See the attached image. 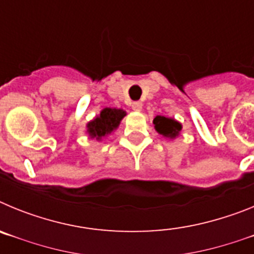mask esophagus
<instances>
[{"instance_id": "esophagus-1", "label": "esophagus", "mask_w": 254, "mask_h": 254, "mask_svg": "<svg viewBox=\"0 0 254 254\" xmlns=\"http://www.w3.org/2000/svg\"><path fill=\"white\" fill-rule=\"evenodd\" d=\"M132 109L136 112H140L141 109H142V103L141 102H134L132 103Z\"/></svg>"}]
</instances>
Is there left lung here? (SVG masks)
Masks as SVG:
<instances>
[{
  "instance_id": "1",
  "label": "left lung",
  "mask_w": 254,
  "mask_h": 254,
  "mask_svg": "<svg viewBox=\"0 0 254 254\" xmlns=\"http://www.w3.org/2000/svg\"><path fill=\"white\" fill-rule=\"evenodd\" d=\"M155 129L160 134H163L164 137L174 138L179 134L182 129V125L177 121L172 120V118H167L163 116H156L154 118Z\"/></svg>"
}]
</instances>
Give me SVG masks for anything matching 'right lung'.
Here are the masks:
<instances>
[{"instance_id": "add662e5", "label": "right lung", "mask_w": 254, "mask_h": 254, "mask_svg": "<svg viewBox=\"0 0 254 254\" xmlns=\"http://www.w3.org/2000/svg\"><path fill=\"white\" fill-rule=\"evenodd\" d=\"M125 116L126 112L122 109L104 108L100 112V116L87 123V132L91 138L95 137L96 140H100L102 137L111 133L113 129H116Z\"/></svg>"}]
</instances>
